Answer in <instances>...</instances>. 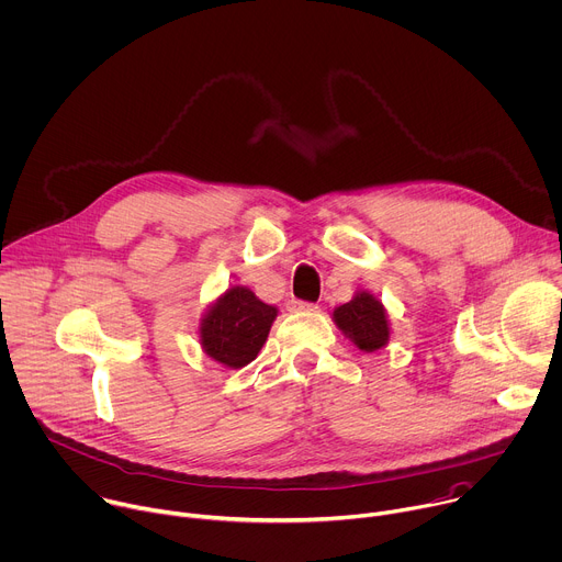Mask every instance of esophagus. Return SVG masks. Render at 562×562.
I'll list each match as a JSON object with an SVG mask.
<instances>
[{"mask_svg":"<svg viewBox=\"0 0 562 562\" xmlns=\"http://www.w3.org/2000/svg\"><path fill=\"white\" fill-rule=\"evenodd\" d=\"M288 310H290V312H316V310H318V305L307 303V301L290 299V301H288Z\"/></svg>","mask_w":562,"mask_h":562,"instance_id":"esophagus-1","label":"esophagus"}]
</instances>
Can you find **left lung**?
Instances as JSON below:
<instances>
[{
    "instance_id": "left-lung-1",
    "label": "left lung",
    "mask_w": 562,
    "mask_h": 562,
    "mask_svg": "<svg viewBox=\"0 0 562 562\" xmlns=\"http://www.w3.org/2000/svg\"><path fill=\"white\" fill-rule=\"evenodd\" d=\"M331 318L361 352H376L390 341L385 305L368 290H357L352 301L334 307Z\"/></svg>"
}]
</instances>
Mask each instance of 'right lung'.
Returning a JSON list of instances; mask_svg holds the SVG:
<instances>
[{
	"instance_id": "add662e5",
	"label": "right lung",
	"mask_w": 562,
	"mask_h": 562,
	"mask_svg": "<svg viewBox=\"0 0 562 562\" xmlns=\"http://www.w3.org/2000/svg\"><path fill=\"white\" fill-rule=\"evenodd\" d=\"M277 312L250 288H228L201 318L199 341L203 352L223 368H246L263 348Z\"/></svg>"
}]
</instances>
